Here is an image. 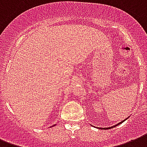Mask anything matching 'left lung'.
<instances>
[{"label":"left lung","mask_w":147,"mask_h":147,"mask_svg":"<svg viewBox=\"0 0 147 147\" xmlns=\"http://www.w3.org/2000/svg\"><path fill=\"white\" fill-rule=\"evenodd\" d=\"M125 120H127V119H125ZM123 121H124V120H123ZM123 121H122V122H120V123H118V124H117V125H115V126H113V127H107V128H103V129H111V128H113V127H117V126H118V125H119V124H120V123H123Z\"/></svg>","instance_id":"8db88e82"}]
</instances>
